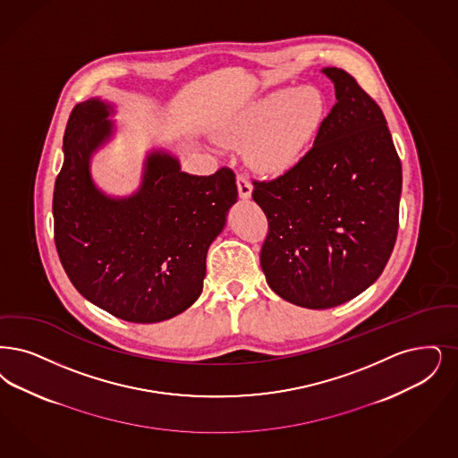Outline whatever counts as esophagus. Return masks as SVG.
<instances>
[{
    "label": "esophagus",
    "mask_w": 458,
    "mask_h": 458,
    "mask_svg": "<svg viewBox=\"0 0 458 458\" xmlns=\"http://www.w3.org/2000/svg\"><path fill=\"white\" fill-rule=\"evenodd\" d=\"M238 196L242 199H249L252 194V183L245 177V175H238L237 177Z\"/></svg>",
    "instance_id": "1"
}]
</instances>
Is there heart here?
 Wrapping results in <instances>:
<instances>
[{"label": "heart", "instance_id": "heart-1", "mask_svg": "<svg viewBox=\"0 0 458 458\" xmlns=\"http://www.w3.org/2000/svg\"><path fill=\"white\" fill-rule=\"evenodd\" d=\"M326 114V98L315 87L283 89L243 110L226 141L247 143L250 158L264 172H279L298 160L315 138Z\"/></svg>", "mask_w": 458, "mask_h": 458}]
</instances>
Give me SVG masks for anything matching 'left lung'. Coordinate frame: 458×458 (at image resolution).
<instances>
[{
    "mask_svg": "<svg viewBox=\"0 0 458 458\" xmlns=\"http://www.w3.org/2000/svg\"><path fill=\"white\" fill-rule=\"evenodd\" d=\"M335 106L313 147L277 179L254 181L269 232L260 266L276 294L322 310L371 286L399 230L403 165L378 104L341 68H324Z\"/></svg>",
    "mask_w": 458,
    "mask_h": 458,
    "instance_id": "1",
    "label": "left lung"
}]
</instances>
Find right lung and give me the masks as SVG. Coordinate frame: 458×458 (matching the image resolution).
<instances>
[{"mask_svg": "<svg viewBox=\"0 0 458 458\" xmlns=\"http://www.w3.org/2000/svg\"><path fill=\"white\" fill-rule=\"evenodd\" d=\"M112 106H74L53 215L59 260L74 288L110 315L153 324L187 310L202 292L206 254L237 202L232 168L208 177L181 172L175 157L151 151L143 182L129 198L93 183L90 158L114 131Z\"/></svg>", "mask_w": 458, "mask_h": 458, "instance_id": "obj_1", "label": "right lung"}]
</instances>
